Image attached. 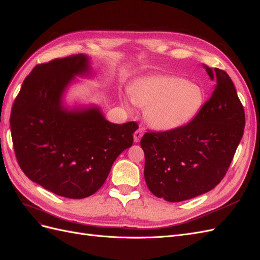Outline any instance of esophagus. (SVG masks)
<instances>
[{
	"instance_id": "esophagus-1",
	"label": "esophagus",
	"mask_w": 260,
	"mask_h": 260,
	"mask_svg": "<svg viewBox=\"0 0 260 260\" xmlns=\"http://www.w3.org/2000/svg\"><path fill=\"white\" fill-rule=\"evenodd\" d=\"M143 135H144V131H143V128H138V129L134 133V142H135V143H138L139 140L142 139Z\"/></svg>"
}]
</instances>
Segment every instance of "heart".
Instances as JSON below:
<instances>
[{"instance_id":"b5f03b06","label":"heart","mask_w":260,"mask_h":260,"mask_svg":"<svg viewBox=\"0 0 260 260\" xmlns=\"http://www.w3.org/2000/svg\"><path fill=\"white\" fill-rule=\"evenodd\" d=\"M129 95L135 105L147 107L146 120L158 131H172L186 125L204 103V92L198 85L169 75L136 80Z\"/></svg>"}]
</instances>
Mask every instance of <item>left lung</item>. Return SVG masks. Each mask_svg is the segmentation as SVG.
I'll use <instances>...</instances> for the list:
<instances>
[{
  "instance_id": "1",
  "label": "left lung",
  "mask_w": 260,
  "mask_h": 260,
  "mask_svg": "<svg viewBox=\"0 0 260 260\" xmlns=\"http://www.w3.org/2000/svg\"><path fill=\"white\" fill-rule=\"evenodd\" d=\"M205 69L217 84L192 120L180 128L146 133L145 180L154 196L183 202L211 190L223 179L243 137L245 113L232 79Z\"/></svg>"
}]
</instances>
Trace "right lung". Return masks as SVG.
<instances>
[{
  "label": "right lung",
  "mask_w": 260,
  "mask_h": 260,
  "mask_svg": "<svg viewBox=\"0 0 260 260\" xmlns=\"http://www.w3.org/2000/svg\"><path fill=\"white\" fill-rule=\"evenodd\" d=\"M90 74L89 57L76 54L37 65L14 101L11 132L18 165L28 179L58 196L94 194L118 154L133 145L136 122L113 124L97 107H63L66 87Z\"/></svg>",
  "instance_id": "add662e5"
}]
</instances>
